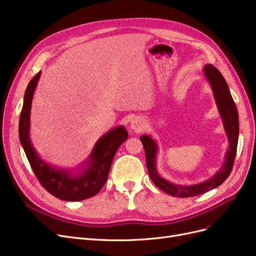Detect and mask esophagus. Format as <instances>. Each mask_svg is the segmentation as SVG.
<instances>
[{"instance_id": "34e87169", "label": "esophagus", "mask_w": 256, "mask_h": 256, "mask_svg": "<svg viewBox=\"0 0 256 256\" xmlns=\"http://www.w3.org/2000/svg\"><path fill=\"white\" fill-rule=\"evenodd\" d=\"M130 129H132L134 131H141L144 127V122L140 118H134L130 120Z\"/></svg>"}]
</instances>
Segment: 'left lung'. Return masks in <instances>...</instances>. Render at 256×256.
<instances>
[{"instance_id": "obj_1", "label": "left lung", "mask_w": 256, "mask_h": 256, "mask_svg": "<svg viewBox=\"0 0 256 256\" xmlns=\"http://www.w3.org/2000/svg\"><path fill=\"white\" fill-rule=\"evenodd\" d=\"M203 74L212 90L216 104V106H218V111L222 118L224 130H226L228 140V150L226 154V159H224L223 164L221 166L219 171L212 177L209 178V180L200 184H178L168 182L159 175L156 168L158 144L156 141L152 140V136L147 134H143L140 138L144 146L146 166L147 170H148L150 180L159 189L176 198L196 196L219 187L230 174L236 156L239 136L238 111L233 97H232L230 92L228 85L221 72L212 64H207L204 66Z\"/></svg>"}]
</instances>
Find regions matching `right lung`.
<instances>
[{
  "label": "right lung",
  "mask_w": 256,
  "mask_h": 256,
  "mask_svg": "<svg viewBox=\"0 0 256 256\" xmlns=\"http://www.w3.org/2000/svg\"><path fill=\"white\" fill-rule=\"evenodd\" d=\"M40 72L30 81L24 92L19 120V138L26 158L42 187L63 200H82L96 196L106 184L118 147L128 138L124 126L104 134L92 147L88 160L76 170H65L44 161L30 140V106Z\"/></svg>",
  "instance_id": "1"
}]
</instances>
